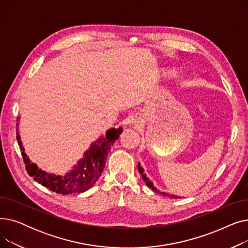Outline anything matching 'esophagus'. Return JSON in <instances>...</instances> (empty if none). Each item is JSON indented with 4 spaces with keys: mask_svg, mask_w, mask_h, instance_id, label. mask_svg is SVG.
I'll use <instances>...</instances> for the list:
<instances>
[{
    "mask_svg": "<svg viewBox=\"0 0 248 248\" xmlns=\"http://www.w3.org/2000/svg\"><path fill=\"white\" fill-rule=\"evenodd\" d=\"M137 123H138V122H137Z\"/></svg>",
    "mask_w": 248,
    "mask_h": 248,
    "instance_id": "34e87169",
    "label": "esophagus"
}]
</instances>
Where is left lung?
Listing matches in <instances>:
<instances>
[{"mask_svg": "<svg viewBox=\"0 0 248 248\" xmlns=\"http://www.w3.org/2000/svg\"><path fill=\"white\" fill-rule=\"evenodd\" d=\"M138 166H139V172H140V174H141V177H142V179L145 180L146 184H147V186H148L149 188H151V189H152V190H154L155 192H158V193H160V194L164 195V196H168V197H170V198H174V199H180V198H181L180 196H176V195H172V194H169V193H166V192H163V191H160V190H158L157 188H155V187L154 186L153 182H152V181H150V179L147 177V175L145 174L144 169L141 168V166H140V163H138Z\"/></svg>", "mask_w": 248, "mask_h": 248, "instance_id": "1", "label": "left lung"}]
</instances>
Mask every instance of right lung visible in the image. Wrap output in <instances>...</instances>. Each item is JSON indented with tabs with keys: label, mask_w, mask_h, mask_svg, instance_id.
I'll return each mask as SVG.
<instances>
[{
	"label": "right lung",
	"mask_w": 248,
	"mask_h": 248,
	"mask_svg": "<svg viewBox=\"0 0 248 248\" xmlns=\"http://www.w3.org/2000/svg\"><path fill=\"white\" fill-rule=\"evenodd\" d=\"M19 122V120H18ZM19 124H17V126ZM123 133V127L110 128L104 136L99 137L96 140L91 142L89 148L84 152L83 158L65 174L56 175L47 173L39 168L29 159L25 153L22 144L19 129L17 128V140L26 164V170L39 184L56 192L57 194H73L82 193L93 187L101 176L103 168L106 166L108 154L109 153L113 142L119 139Z\"/></svg>",
	"instance_id": "1"
}]
</instances>
